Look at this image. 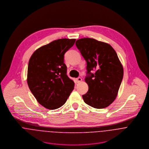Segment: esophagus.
Instances as JSON below:
<instances>
[{"instance_id": "esophagus-1", "label": "esophagus", "mask_w": 149, "mask_h": 149, "mask_svg": "<svg viewBox=\"0 0 149 149\" xmlns=\"http://www.w3.org/2000/svg\"><path fill=\"white\" fill-rule=\"evenodd\" d=\"M76 81H77V82L78 83H80L82 81V79L81 77H78V78L76 79Z\"/></svg>"}]
</instances>
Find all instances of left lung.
<instances>
[{
  "mask_svg": "<svg viewBox=\"0 0 149 149\" xmlns=\"http://www.w3.org/2000/svg\"><path fill=\"white\" fill-rule=\"evenodd\" d=\"M76 45L86 61L85 82L89 89L83 95L85 103L97 109L109 106L116 99L123 77V68L113 47L93 38L76 41ZM95 70L92 74L90 71Z\"/></svg>",
  "mask_w": 149,
  "mask_h": 149,
  "instance_id": "1",
  "label": "left lung"
}]
</instances>
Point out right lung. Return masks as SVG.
I'll return each mask as SVG.
<instances>
[{
  "mask_svg": "<svg viewBox=\"0 0 149 149\" xmlns=\"http://www.w3.org/2000/svg\"><path fill=\"white\" fill-rule=\"evenodd\" d=\"M76 39L55 40L37 49L28 65L27 81L31 93L43 107L55 109L63 106L74 89L67 74L64 54Z\"/></svg>",
  "mask_w": 149,
  "mask_h": 149,
  "instance_id": "add662e5",
  "label": "right lung"
}]
</instances>
